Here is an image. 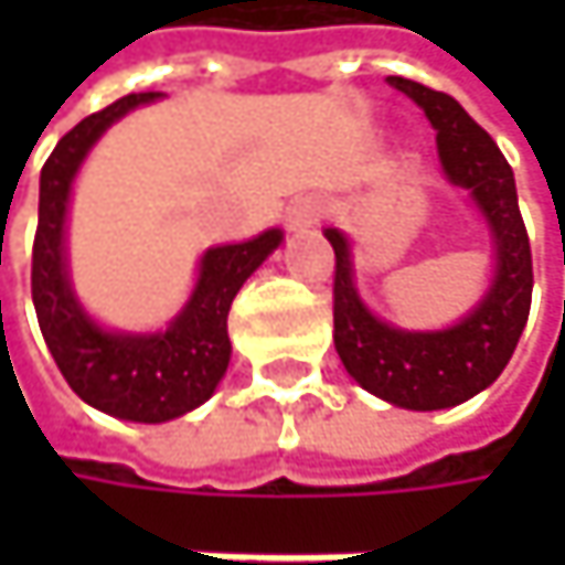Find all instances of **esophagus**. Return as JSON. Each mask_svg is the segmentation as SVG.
I'll use <instances>...</instances> for the list:
<instances>
[{
    "label": "esophagus",
    "mask_w": 565,
    "mask_h": 565,
    "mask_svg": "<svg viewBox=\"0 0 565 565\" xmlns=\"http://www.w3.org/2000/svg\"><path fill=\"white\" fill-rule=\"evenodd\" d=\"M320 222V205L317 202H310V199H303V202H297L290 212H287V228L290 232H303V228H313Z\"/></svg>",
    "instance_id": "obj_1"
}]
</instances>
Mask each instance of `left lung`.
<instances>
[{"label":"left lung","instance_id":"1","mask_svg":"<svg viewBox=\"0 0 565 565\" xmlns=\"http://www.w3.org/2000/svg\"><path fill=\"white\" fill-rule=\"evenodd\" d=\"M390 84L408 94L438 130L441 167L455 185L471 189L494 245L498 275L488 297L451 330L405 333L376 320L353 287L347 238L327 228L333 245V343L347 373L366 390L402 408H448L488 390L510 363L530 317L533 258L516 205L513 170L468 110L445 90L393 74Z\"/></svg>","mask_w":565,"mask_h":565}]
</instances>
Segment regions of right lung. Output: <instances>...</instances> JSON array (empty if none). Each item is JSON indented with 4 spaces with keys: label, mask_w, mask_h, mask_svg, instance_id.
Returning <instances> with one entry per match:
<instances>
[{
    "label": "right lung",
    "mask_w": 565,
    "mask_h": 565,
    "mask_svg": "<svg viewBox=\"0 0 565 565\" xmlns=\"http://www.w3.org/2000/svg\"><path fill=\"white\" fill-rule=\"evenodd\" d=\"M157 97V90L127 94L84 117L57 140L42 167L39 232L32 245V300L61 376L87 405L130 422H170L215 393L232 356V300L252 271L281 245V232L271 228L242 245L209 248L199 268V284L167 333H107L87 320L64 271V212L71 179L114 120Z\"/></svg>",
    "instance_id": "1"
}]
</instances>
